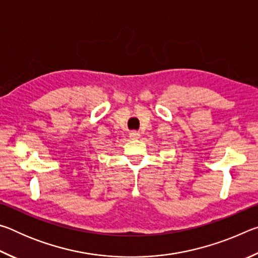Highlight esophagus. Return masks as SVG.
<instances>
[{"mask_svg": "<svg viewBox=\"0 0 258 258\" xmlns=\"http://www.w3.org/2000/svg\"><path fill=\"white\" fill-rule=\"evenodd\" d=\"M139 137H140V133L138 132V131H131L130 132V138L131 139H139Z\"/></svg>", "mask_w": 258, "mask_h": 258, "instance_id": "1", "label": "esophagus"}]
</instances>
